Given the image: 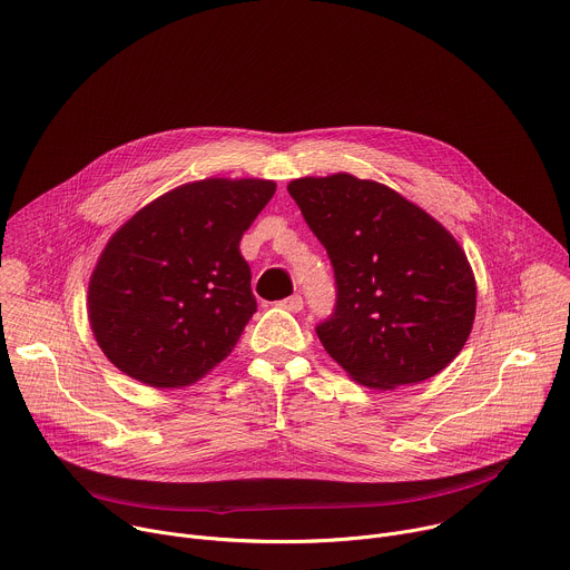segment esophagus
Returning <instances> with one entry per match:
<instances>
[{
    "label": "esophagus",
    "instance_id": "obj_1",
    "mask_svg": "<svg viewBox=\"0 0 570 570\" xmlns=\"http://www.w3.org/2000/svg\"><path fill=\"white\" fill-rule=\"evenodd\" d=\"M278 305H281L283 309H287V312H301V309H303V298H301L298 294H294V296L281 301Z\"/></svg>",
    "mask_w": 570,
    "mask_h": 570
}]
</instances>
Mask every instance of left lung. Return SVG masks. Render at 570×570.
Wrapping results in <instances>:
<instances>
[{
    "mask_svg": "<svg viewBox=\"0 0 570 570\" xmlns=\"http://www.w3.org/2000/svg\"><path fill=\"white\" fill-rule=\"evenodd\" d=\"M335 269L337 305L317 326L328 355L371 390L446 368L475 320V276L460 242L396 189L340 171L287 185Z\"/></svg>",
    "mask_w": 570,
    "mask_h": 570,
    "instance_id": "1",
    "label": "left lung"
}]
</instances>
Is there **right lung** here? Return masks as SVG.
Wrapping results in <instances>:
<instances>
[{
    "mask_svg": "<svg viewBox=\"0 0 570 570\" xmlns=\"http://www.w3.org/2000/svg\"><path fill=\"white\" fill-rule=\"evenodd\" d=\"M274 193L265 178L185 183L112 233L90 276L88 320L121 373L180 390L235 348L256 312L239 239Z\"/></svg>",
    "mask_w": 570,
    "mask_h": 570,
    "instance_id": "add662e5",
    "label": "right lung"
}]
</instances>
